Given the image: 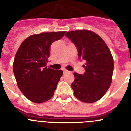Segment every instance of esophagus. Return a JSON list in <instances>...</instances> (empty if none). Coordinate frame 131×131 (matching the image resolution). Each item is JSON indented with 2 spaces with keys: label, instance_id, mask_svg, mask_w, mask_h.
I'll return each mask as SVG.
<instances>
[{
  "label": "esophagus",
  "instance_id": "obj_1",
  "mask_svg": "<svg viewBox=\"0 0 131 131\" xmlns=\"http://www.w3.org/2000/svg\"><path fill=\"white\" fill-rule=\"evenodd\" d=\"M69 71H68V70H66V69H63V73H68Z\"/></svg>",
  "mask_w": 131,
  "mask_h": 131
}]
</instances>
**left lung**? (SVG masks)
<instances>
[{"label": "left lung", "mask_w": 131, "mask_h": 131, "mask_svg": "<svg viewBox=\"0 0 131 131\" xmlns=\"http://www.w3.org/2000/svg\"><path fill=\"white\" fill-rule=\"evenodd\" d=\"M66 36L75 45L79 59L86 62L83 75L74 73L71 84L74 95L86 103L98 101L112 83L113 60L110 50L100 36L92 31H70Z\"/></svg>", "instance_id": "left-lung-1"}]
</instances>
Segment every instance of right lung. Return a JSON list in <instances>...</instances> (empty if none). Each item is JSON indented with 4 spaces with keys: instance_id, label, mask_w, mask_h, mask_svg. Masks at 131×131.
Wrapping results in <instances>:
<instances>
[{
    "instance_id": "right-lung-1",
    "label": "right lung",
    "mask_w": 131,
    "mask_h": 131,
    "mask_svg": "<svg viewBox=\"0 0 131 131\" xmlns=\"http://www.w3.org/2000/svg\"><path fill=\"white\" fill-rule=\"evenodd\" d=\"M65 31L42 33L27 38L15 56L13 71L17 84L30 101L42 103L53 96L62 70L47 68L50 46L63 37Z\"/></svg>"
}]
</instances>
